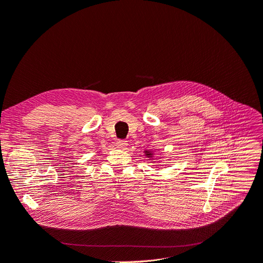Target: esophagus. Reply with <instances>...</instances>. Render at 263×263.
<instances>
[{
	"instance_id": "1",
	"label": "esophagus",
	"mask_w": 263,
	"mask_h": 263,
	"mask_svg": "<svg viewBox=\"0 0 263 263\" xmlns=\"http://www.w3.org/2000/svg\"><path fill=\"white\" fill-rule=\"evenodd\" d=\"M116 146L119 148H124L126 146V141L125 140H118L116 142Z\"/></svg>"
}]
</instances>
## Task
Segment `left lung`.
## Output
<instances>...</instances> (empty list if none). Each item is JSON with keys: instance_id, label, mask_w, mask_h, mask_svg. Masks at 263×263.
<instances>
[{"instance_id": "8db88e82", "label": "left lung", "mask_w": 263, "mask_h": 263, "mask_svg": "<svg viewBox=\"0 0 263 263\" xmlns=\"http://www.w3.org/2000/svg\"><path fill=\"white\" fill-rule=\"evenodd\" d=\"M146 156H151V154L148 152H146Z\"/></svg>"}]
</instances>
